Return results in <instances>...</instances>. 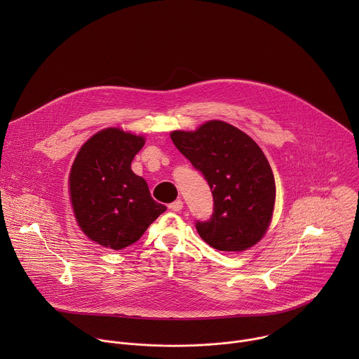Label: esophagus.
<instances>
[{"mask_svg":"<svg viewBox=\"0 0 359 359\" xmlns=\"http://www.w3.org/2000/svg\"><path fill=\"white\" fill-rule=\"evenodd\" d=\"M169 209H170L172 212H176V213L182 212V209H183V201H182V200L173 201V203L170 204V206H169Z\"/></svg>","mask_w":359,"mask_h":359,"instance_id":"1","label":"esophagus"}]
</instances>
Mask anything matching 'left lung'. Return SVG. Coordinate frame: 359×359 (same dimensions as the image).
Returning a JSON list of instances; mask_svg holds the SVG:
<instances>
[{
  "instance_id": "left-lung-1",
  "label": "left lung",
  "mask_w": 359,
  "mask_h": 359,
  "mask_svg": "<svg viewBox=\"0 0 359 359\" xmlns=\"http://www.w3.org/2000/svg\"><path fill=\"white\" fill-rule=\"evenodd\" d=\"M175 146L208 180L215 209L210 220L196 222L200 237L220 251H244L266 234L274 210L271 166L248 135L222 121L194 132L170 133Z\"/></svg>"
}]
</instances>
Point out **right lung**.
I'll list each match as a JSON object with an SVG mask.
<instances>
[{"label": "right lung", "instance_id": "1", "mask_svg": "<svg viewBox=\"0 0 359 359\" xmlns=\"http://www.w3.org/2000/svg\"><path fill=\"white\" fill-rule=\"evenodd\" d=\"M144 137L108 128L78 151L69 193L81 230L97 244L122 250L137 241L166 206L151 198L147 183L130 169Z\"/></svg>", "mask_w": 359, "mask_h": 359}]
</instances>
